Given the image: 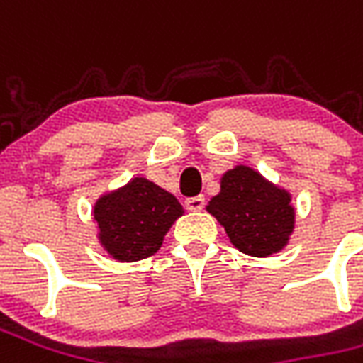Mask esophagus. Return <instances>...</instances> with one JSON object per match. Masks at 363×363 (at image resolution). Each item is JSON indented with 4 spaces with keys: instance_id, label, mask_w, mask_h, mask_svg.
Segmentation results:
<instances>
[{
    "instance_id": "34e87169",
    "label": "esophagus",
    "mask_w": 363,
    "mask_h": 363,
    "mask_svg": "<svg viewBox=\"0 0 363 363\" xmlns=\"http://www.w3.org/2000/svg\"><path fill=\"white\" fill-rule=\"evenodd\" d=\"M184 206H186V210H189V212H200V210H204L206 198L204 196L189 198V200L184 202Z\"/></svg>"
}]
</instances>
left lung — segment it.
<instances>
[{
	"mask_svg": "<svg viewBox=\"0 0 363 363\" xmlns=\"http://www.w3.org/2000/svg\"><path fill=\"white\" fill-rule=\"evenodd\" d=\"M231 243L245 255L268 257L288 243L294 229L289 194L249 167H235L221 179V192L208 204Z\"/></svg>",
	"mask_w": 363,
	"mask_h": 363,
	"instance_id": "1",
	"label": "left lung"
}]
</instances>
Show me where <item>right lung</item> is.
<instances>
[{"label":"right lung","mask_w":363,"mask_h":363,"mask_svg":"<svg viewBox=\"0 0 363 363\" xmlns=\"http://www.w3.org/2000/svg\"><path fill=\"white\" fill-rule=\"evenodd\" d=\"M179 216L182 208L177 198L145 179H134L95 206L101 243L114 259L124 262L157 252L163 235Z\"/></svg>","instance_id":"obj_1"}]
</instances>
